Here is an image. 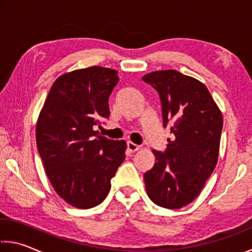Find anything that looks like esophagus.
<instances>
[{
  "mask_svg": "<svg viewBox=\"0 0 252 252\" xmlns=\"http://www.w3.org/2000/svg\"><path fill=\"white\" fill-rule=\"evenodd\" d=\"M126 147H127V150L130 151V153H134V151H137L140 149V147H139L138 145H135V143L129 141L126 143Z\"/></svg>",
  "mask_w": 252,
  "mask_h": 252,
  "instance_id": "34e87169",
  "label": "esophagus"
}]
</instances>
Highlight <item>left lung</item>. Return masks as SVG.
<instances>
[{
  "label": "left lung",
  "instance_id": "8db88e82",
  "mask_svg": "<svg viewBox=\"0 0 252 252\" xmlns=\"http://www.w3.org/2000/svg\"><path fill=\"white\" fill-rule=\"evenodd\" d=\"M160 96L163 126H170L165 153L154 150L156 161L143 175L146 190L156 204L181 209L201 193L217 166L223 126L222 112L207 87L177 70L142 76Z\"/></svg>",
  "mask_w": 252,
  "mask_h": 252
}]
</instances>
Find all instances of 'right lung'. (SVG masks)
<instances>
[{"instance_id": "obj_1", "label": "right lung", "mask_w": 252, "mask_h": 252, "mask_svg": "<svg viewBox=\"0 0 252 252\" xmlns=\"http://www.w3.org/2000/svg\"><path fill=\"white\" fill-rule=\"evenodd\" d=\"M118 71L92 66L56 79L35 126L48 179L63 201L91 209L104 201L111 179L126 158L125 140L98 134L94 126L110 117L109 97Z\"/></svg>"}]
</instances>
